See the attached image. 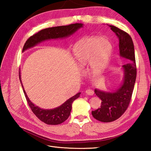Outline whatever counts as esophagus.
I'll use <instances>...</instances> for the list:
<instances>
[{
  "mask_svg": "<svg viewBox=\"0 0 151 151\" xmlns=\"http://www.w3.org/2000/svg\"><path fill=\"white\" fill-rule=\"evenodd\" d=\"M86 93L88 95H93L94 94V91L91 90V89H87V90L86 91Z\"/></svg>",
  "mask_w": 151,
  "mask_h": 151,
  "instance_id": "34e87169",
  "label": "esophagus"
}]
</instances>
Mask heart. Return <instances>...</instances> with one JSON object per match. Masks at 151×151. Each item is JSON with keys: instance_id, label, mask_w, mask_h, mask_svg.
Listing matches in <instances>:
<instances>
[{"instance_id": "1", "label": "heart", "mask_w": 151, "mask_h": 151, "mask_svg": "<svg viewBox=\"0 0 151 151\" xmlns=\"http://www.w3.org/2000/svg\"><path fill=\"white\" fill-rule=\"evenodd\" d=\"M111 52V44L107 38L88 37L76 43L73 54L80 66L85 67L90 62L91 69L100 70L106 64Z\"/></svg>"}]
</instances>
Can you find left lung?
<instances>
[{"label":"left lung","instance_id":"8db88e82","mask_svg":"<svg viewBox=\"0 0 151 151\" xmlns=\"http://www.w3.org/2000/svg\"><path fill=\"white\" fill-rule=\"evenodd\" d=\"M109 27L119 40L120 55L132 62L123 65L124 70L123 84L116 91L108 93L95 89V93L102 101L101 107L92 111L91 114L96 119L104 123L117 120L127 110L132 98L137 75L135 52L132 37L120 28L112 25H109Z\"/></svg>","mask_w":151,"mask_h":151}]
</instances>
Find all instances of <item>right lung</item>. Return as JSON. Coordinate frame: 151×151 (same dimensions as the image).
I'll use <instances>...</instances> for the list:
<instances>
[{
    "label": "right lung",
    "mask_w": 151,
    "mask_h": 151,
    "mask_svg": "<svg viewBox=\"0 0 151 151\" xmlns=\"http://www.w3.org/2000/svg\"><path fill=\"white\" fill-rule=\"evenodd\" d=\"M82 25L83 24L81 23H75L66 25V26H60L45 28V29L39 31L38 32L28 38L24 45L23 48H22V51H24L27 49L35 46L41 41L50 39H56V38L69 36L77 30L78 28L82 27ZM19 76L21 83L20 71H19ZM22 87L23 89V91L28 104L31 110L32 111L35 115L41 121L43 122L44 123L50 125H57L61 124L68 119L72 109L73 102L75 99L78 98L80 94H81V93L76 94L75 96H73V97L64 102L62 105H61L60 106L56 108L52 109V110H43V109H41L35 106L32 102H30L29 99L27 97L26 92L24 90L22 84Z\"/></svg>",
    "instance_id": "add662e5"
}]
</instances>
